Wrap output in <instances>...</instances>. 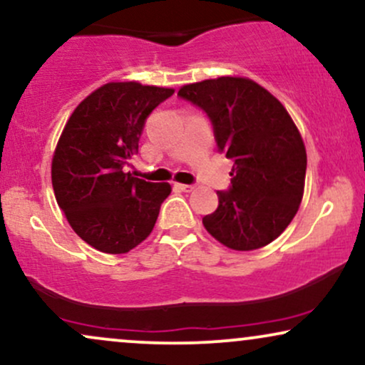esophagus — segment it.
<instances>
[{"label": "esophagus", "mask_w": 365, "mask_h": 365, "mask_svg": "<svg viewBox=\"0 0 365 365\" xmlns=\"http://www.w3.org/2000/svg\"><path fill=\"white\" fill-rule=\"evenodd\" d=\"M175 188H178V190H182V192H192L195 187L187 185V183H175Z\"/></svg>", "instance_id": "1"}]
</instances>
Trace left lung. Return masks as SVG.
<instances>
[{"instance_id":"left-lung-1","label":"left lung","mask_w":365,"mask_h":365,"mask_svg":"<svg viewBox=\"0 0 365 365\" xmlns=\"http://www.w3.org/2000/svg\"><path fill=\"white\" fill-rule=\"evenodd\" d=\"M207 113L217 149L235 161L231 188L202 219L212 238L252 252L282 235L299 209L306 180L304 140L269 90L243 76H221L178 90Z\"/></svg>"}]
</instances>
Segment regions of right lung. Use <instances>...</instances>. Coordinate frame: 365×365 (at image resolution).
Listing matches in <instances>:
<instances>
[{
  "instance_id": "obj_1",
  "label": "right lung",
  "mask_w": 365,
  "mask_h": 365,
  "mask_svg": "<svg viewBox=\"0 0 365 365\" xmlns=\"http://www.w3.org/2000/svg\"><path fill=\"white\" fill-rule=\"evenodd\" d=\"M173 88L112 81L74 108L52 156V188L69 226L90 247L120 255L151 235L170 183L134 177L144 122Z\"/></svg>"
}]
</instances>
